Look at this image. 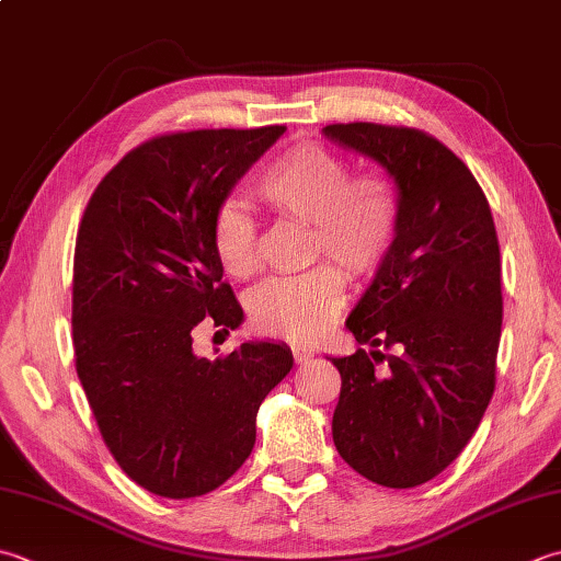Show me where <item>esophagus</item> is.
Wrapping results in <instances>:
<instances>
[{"mask_svg": "<svg viewBox=\"0 0 561 561\" xmlns=\"http://www.w3.org/2000/svg\"><path fill=\"white\" fill-rule=\"evenodd\" d=\"M291 355H294V359L299 362V365H304V362H309L316 353L311 347H306V345H296V347H291Z\"/></svg>", "mask_w": 561, "mask_h": 561, "instance_id": "1", "label": "esophagus"}]
</instances>
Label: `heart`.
<instances>
[{"mask_svg":"<svg viewBox=\"0 0 561 561\" xmlns=\"http://www.w3.org/2000/svg\"><path fill=\"white\" fill-rule=\"evenodd\" d=\"M255 194L274 214L311 224V257H331L353 279L379 270L399 230V192L387 174H353L345 158L313 142L270 160L257 174ZM211 243L233 277L257 270V226L238 204L216 208ZM343 306L345 277L333 265H318L262 284L250 294L248 313L260 333L309 343Z\"/></svg>","mask_w":561,"mask_h":561,"instance_id":"1","label":"heart"}]
</instances>
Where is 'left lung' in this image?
<instances>
[{"label":"left lung","instance_id":"left-lung-1","mask_svg":"<svg viewBox=\"0 0 561 561\" xmlns=\"http://www.w3.org/2000/svg\"><path fill=\"white\" fill-rule=\"evenodd\" d=\"M377 160L401 216L389 255L347 318L359 347L340 371L333 443L357 474L413 489L455 462L496 389L503 321L496 226L474 174L425 130L333 124Z\"/></svg>","mask_w":561,"mask_h":561}]
</instances>
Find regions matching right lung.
Segmentation results:
<instances>
[{
	"label": "right lung",
	"mask_w": 561,
	"mask_h": 561,
	"mask_svg": "<svg viewBox=\"0 0 561 561\" xmlns=\"http://www.w3.org/2000/svg\"><path fill=\"white\" fill-rule=\"evenodd\" d=\"M284 126L158 136L124 156L84 208L72 267L77 377L108 453L156 496L214 491L255 445L260 403L289 375L284 343L196 357L202 321L233 331L243 309L211 243L236 182Z\"/></svg>",
	"instance_id": "1"
}]
</instances>
